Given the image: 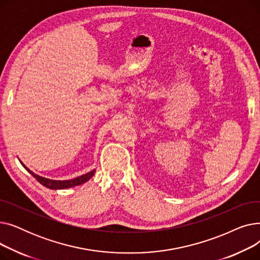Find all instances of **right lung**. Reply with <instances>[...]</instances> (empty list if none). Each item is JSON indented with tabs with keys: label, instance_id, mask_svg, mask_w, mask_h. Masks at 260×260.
Segmentation results:
<instances>
[{
	"label": "right lung",
	"instance_id": "right-lung-1",
	"mask_svg": "<svg viewBox=\"0 0 260 260\" xmlns=\"http://www.w3.org/2000/svg\"><path fill=\"white\" fill-rule=\"evenodd\" d=\"M22 163V162H21ZM22 166L28 171V173H30L35 178L37 179V181H39L41 184L44 185L45 187H48L50 189H64V188H68V187H74V186H77V185H80L82 183H84L86 181H88L91 177L94 175V170L88 172L87 174H84L82 176H79L77 177V178H74V179H71V180H51V179H48V178H44V177H41L37 174H35L34 172H31L29 169H27L23 163Z\"/></svg>",
	"mask_w": 260,
	"mask_h": 260
}]
</instances>
